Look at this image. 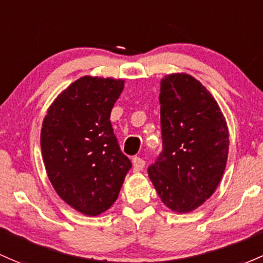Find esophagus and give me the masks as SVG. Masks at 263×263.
I'll use <instances>...</instances> for the list:
<instances>
[{"mask_svg": "<svg viewBox=\"0 0 263 263\" xmlns=\"http://www.w3.org/2000/svg\"><path fill=\"white\" fill-rule=\"evenodd\" d=\"M132 164H134L135 171H141L143 167H145V161H143V159H141L139 156H135L134 159H132Z\"/></svg>", "mask_w": 263, "mask_h": 263, "instance_id": "obj_1", "label": "esophagus"}]
</instances>
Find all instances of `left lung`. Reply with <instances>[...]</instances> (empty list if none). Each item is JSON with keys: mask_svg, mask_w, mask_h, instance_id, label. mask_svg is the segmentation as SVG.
<instances>
[{"mask_svg": "<svg viewBox=\"0 0 263 263\" xmlns=\"http://www.w3.org/2000/svg\"><path fill=\"white\" fill-rule=\"evenodd\" d=\"M162 151L147 173L171 211L197 209L217 189L228 157V127L219 106L200 82L170 74L160 85Z\"/></svg>", "mask_w": 263, "mask_h": 263, "instance_id": "left-lung-1", "label": "left lung"}]
</instances>
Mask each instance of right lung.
<instances>
[{
  "label": "right lung",
  "instance_id": "1",
  "mask_svg": "<svg viewBox=\"0 0 263 263\" xmlns=\"http://www.w3.org/2000/svg\"><path fill=\"white\" fill-rule=\"evenodd\" d=\"M123 84L83 77L55 99L41 128V153L55 192L90 217L110 208L132 166L109 120Z\"/></svg>",
  "mask_w": 263,
  "mask_h": 263
}]
</instances>
